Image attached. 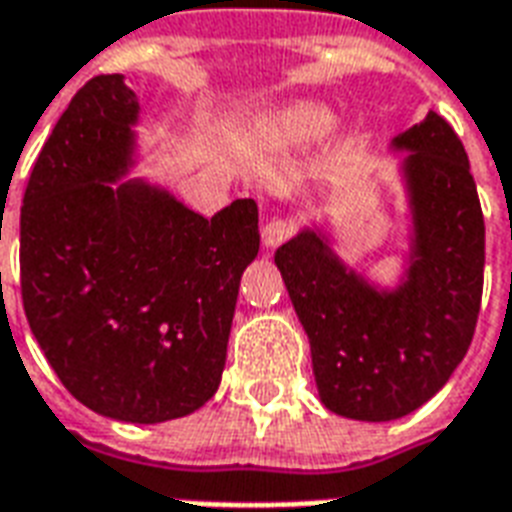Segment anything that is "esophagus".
Wrapping results in <instances>:
<instances>
[{
  "instance_id": "34e87169",
  "label": "esophagus",
  "mask_w": 512,
  "mask_h": 512,
  "mask_svg": "<svg viewBox=\"0 0 512 512\" xmlns=\"http://www.w3.org/2000/svg\"><path fill=\"white\" fill-rule=\"evenodd\" d=\"M292 231H295V225L289 223V220H281V217H276V220H271V223H265L263 228L265 249H276L279 244H284V241L292 236Z\"/></svg>"
}]
</instances>
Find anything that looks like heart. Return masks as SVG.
<instances>
[{
  "instance_id": "heart-1",
  "label": "heart",
  "mask_w": 512,
  "mask_h": 512,
  "mask_svg": "<svg viewBox=\"0 0 512 512\" xmlns=\"http://www.w3.org/2000/svg\"><path fill=\"white\" fill-rule=\"evenodd\" d=\"M332 114L327 106L311 103V100H300L292 106H284L273 111L265 122V138L276 143V146H305L313 140L324 138L332 130Z\"/></svg>"
}]
</instances>
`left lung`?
<instances>
[{"label":"left lung","mask_w":512,"mask_h":512,"mask_svg":"<svg viewBox=\"0 0 512 512\" xmlns=\"http://www.w3.org/2000/svg\"><path fill=\"white\" fill-rule=\"evenodd\" d=\"M390 151L409 209V252L396 287H380L335 252L324 225L276 249V268L311 342L321 404L390 422L444 388L476 332L484 289V215L462 140L428 111Z\"/></svg>","instance_id":"8db88e82"}]
</instances>
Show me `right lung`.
I'll return each mask as SVG.
<instances>
[{
    "mask_svg": "<svg viewBox=\"0 0 512 512\" xmlns=\"http://www.w3.org/2000/svg\"><path fill=\"white\" fill-rule=\"evenodd\" d=\"M138 95L122 74L76 92L20 207L28 327L66 390L119 422L185 417L215 396L241 273L260 249L257 204L212 220L128 177Z\"/></svg>",
    "mask_w": 512,
    "mask_h": 512,
    "instance_id": "1",
    "label": "right lung"
}]
</instances>
